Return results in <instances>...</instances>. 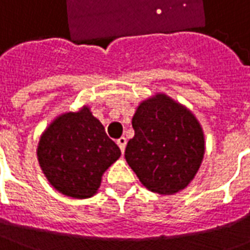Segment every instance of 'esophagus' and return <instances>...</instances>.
<instances>
[{
  "label": "esophagus",
  "instance_id": "34e87169",
  "mask_svg": "<svg viewBox=\"0 0 250 250\" xmlns=\"http://www.w3.org/2000/svg\"><path fill=\"white\" fill-rule=\"evenodd\" d=\"M116 143H118V146L120 147V150H122V152H125V145H127V139H125V136H122V138H119V139L116 141Z\"/></svg>",
  "mask_w": 250,
  "mask_h": 250
}]
</instances>
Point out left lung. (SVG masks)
Here are the masks:
<instances>
[{
  "mask_svg": "<svg viewBox=\"0 0 250 250\" xmlns=\"http://www.w3.org/2000/svg\"><path fill=\"white\" fill-rule=\"evenodd\" d=\"M135 135L125 158L150 191L171 195L188 188L205 154L204 130L195 115L166 93L143 100L132 116Z\"/></svg>",
  "mask_w": 250,
  "mask_h": 250,
  "instance_id": "1",
  "label": "left lung"
}]
</instances>
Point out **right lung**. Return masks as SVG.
I'll use <instances>...</instances> for the list:
<instances>
[{
    "mask_svg": "<svg viewBox=\"0 0 250 250\" xmlns=\"http://www.w3.org/2000/svg\"><path fill=\"white\" fill-rule=\"evenodd\" d=\"M120 154L88 105L55 118L37 146L39 165L52 188L77 199L98 193L104 171Z\"/></svg>",
    "mask_w": 250,
    "mask_h": 250,
    "instance_id": "1",
    "label": "right lung"
}]
</instances>
